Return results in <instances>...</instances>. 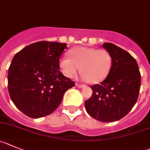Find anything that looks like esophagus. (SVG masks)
<instances>
[{
  "label": "esophagus",
  "instance_id": "esophagus-1",
  "mask_svg": "<svg viewBox=\"0 0 150 150\" xmlns=\"http://www.w3.org/2000/svg\"><path fill=\"white\" fill-rule=\"evenodd\" d=\"M75 85H76L77 87H79V88H83V87H84V86H85V85L80 84V83H75Z\"/></svg>",
  "mask_w": 150,
  "mask_h": 150
}]
</instances>
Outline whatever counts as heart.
<instances>
[{"label": "heart", "instance_id": "obj_1", "mask_svg": "<svg viewBox=\"0 0 150 150\" xmlns=\"http://www.w3.org/2000/svg\"><path fill=\"white\" fill-rule=\"evenodd\" d=\"M70 58L64 57L59 65L62 73L67 78H72L81 68L83 81L93 83L103 81L110 72L112 58L108 51L79 47L69 52Z\"/></svg>", "mask_w": 150, "mask_h": 150}]
</instances>
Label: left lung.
Segmentation results:
<instances>
[{
    "instance_id": "left-lung-1",
    "label": "left lung",
    "mask_w": 150,
    "mask_h": 150,
    "mask_svg": "<svg viewBox=\"0 0 150 150\" xmlns=\"http://www.w3.org/2000/svg\"><path fill=\"white\" fill-rule=\"evenodd\" d=\"M102 46L111 54L112 68L103 81L90 86L92 95L85 101V108L98 121L114 122L128 114L136 103L141 73L136 61L129 53L111 43Z\"/></svg>"
}]
</instances>
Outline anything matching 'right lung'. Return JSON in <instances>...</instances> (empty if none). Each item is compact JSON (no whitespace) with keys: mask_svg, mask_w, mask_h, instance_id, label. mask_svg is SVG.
<instances>
[{"mask_svg":"<svg viewBox=\"0 0 150 150\" xmlns=\"http://www.w3.org/2000/svg\"><path fill=\"white\" fill-rule=\"evenodd\" d=\"M67 43L39 41L18 52L8 72V90L17 108L28 117L52 113L75 82L59 70V60Z\"/></svg>","mask_w":150,"mask_h":150,"instance_id":"right-lung-1","label":"right lung"}]
</instances>
